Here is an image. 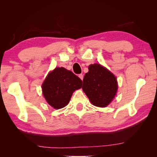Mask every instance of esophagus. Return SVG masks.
<instances>
[{
  "label": "esophagus",
  "mask_w": 157,
  "mask_h": 157,
  "mask_svg": "<svg viewBox=\"0 0 157 157\" xmlns=\"http://www.w3.org/2000/svg\"><path fill=\"white\" fill-rule=\"evenodd\" d=\"M78 77H79V78H80V79H82V80H83V78H84V75H82V74H79V75H78Z\"/></svg>",
  "instance_id": "1"
}]
</instances>
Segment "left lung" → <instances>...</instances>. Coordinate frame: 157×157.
I'll list each match as a JSON object with an SVG mask.
<instances>
[{
    "instance_id": "8db88e82",
    "label": "left lung",
    "mask_w": 157,
    "mask_h": 157,
    "mask_svg": "<svg viewBox=\"0 0 157 157\" xmlns=\"http://www.w3.org/2000/svg\"><path fill=\"white\" fill-rule=\"evenodd\" d=\"M82 90L93 105L105 107L113 100L118 90L115 75L99 63L89 66L84 75Z\"/></svg>"
}]
</instances>
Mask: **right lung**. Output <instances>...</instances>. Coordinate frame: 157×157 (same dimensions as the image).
I'll return each instance as SVG.
<instances>
[{
  "mask_svg": "<svg viewBox=\"0 0 157 157\" xmlns=\"http://www.w3.org/2000/svg\"><path fill=\"white\" fill-rule=\"evenodd\" d=\"M82 81L72 71L66 68H55L48 73L44 83L42 91L47 102L56 109L66 107L73 93L80 89Z\"/></svg>",
  "mask_w": 157,
  "mask_h": 157,
  "instance_id": "add662e5",
  "label": "right lung"
}]
</instances>
